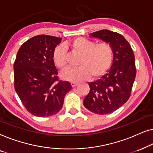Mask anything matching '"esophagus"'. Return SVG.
<instances>
[{
    "label": "esophagus",
    "mask_w": 153,
    "mask_h": 153,
    "mask_svg": "<svg viewBox=\"0 0 153 153\" xmlns=\"http://www.w3.org/2000/svg\"><path fill=\"white\" fill-rule=\"evenodd\" d=\"M78 84H79V83H76V82H72V83H71V85H72V87L76 86V85H78Z\"/></svg>",
    "instance_id": "obj_1"
}]
</instances>
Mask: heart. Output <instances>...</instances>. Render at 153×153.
<instances>
[{
  "instance_id": "b5f03b06",
  "label": "heart",
  "mask_w": 153,
  "mask_h": 153,
  "mask_svg": "<svg viewBox=\"0 0 153 153\" xmlns=\"http://www.w3.org/2000/svg\"><path fill=\"white\" fill-rule=\"evenodd\" d=\"M73 51L81 54L76 68H68L62 72L61 76L70 82L88 79L92 76L97 79L105 74L109 69L114 58L112 46L108 42L95 44L82 37L73 39L69 43ZM53 61L58 68L62 70L67 65L65 50L62 46H58L53 53Z\"/></svg>"
}]
</instances>
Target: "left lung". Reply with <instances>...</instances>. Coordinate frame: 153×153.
Masks as SVG:
<instances>
[{
  "mask_svg": "<svg viewBox=\"0 0 153 153\" xmlns=\"http://www.w3.org/2000/svg\"><path fill=\"white\" fill-rule=\"evenodd\" d=\"M90 35L109 43L114 58L107 74L88 83L90 92L83 105L94 114H108L122 106L131 95L137 71L134 55L128 42L118 33L104 29Z\"/></svg>",
  "mask_w": 153,
  "mask_h": 153,
  "instance_id": "1",
  "label": "left lung"
}]
</instances>
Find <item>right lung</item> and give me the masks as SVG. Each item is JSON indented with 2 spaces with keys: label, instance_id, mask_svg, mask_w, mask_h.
I'll return each mask as SVG.
<instances>
[{
  "label": "right lung",
  "instance_id": "add662e5",
  "mask_svg": "<svg viewBox=\"0 0 153 153\" xmlns=\"http://www.w3.org/2000/svg\"><path fill=\"white\" fill-rule=\"evenodd\" d=\"M62 38L37 35L23 44L14 63V88L25 108L37 117L53 116L62 107L65 96L72 89L60 81L53 53Z\"/></svg>",
  "mask_w": 153,
  "mask_h": 153
}]
</instances>
